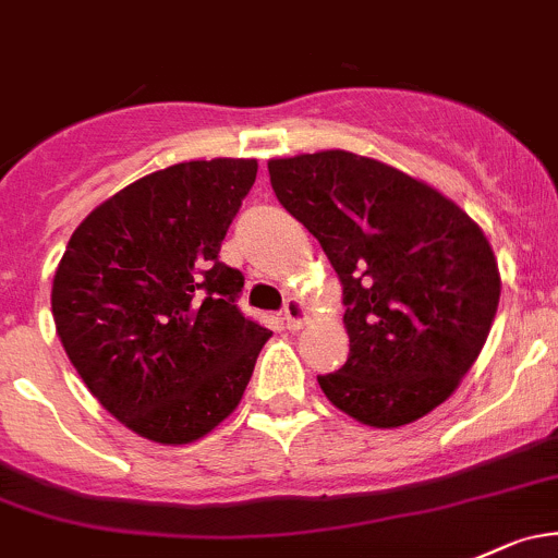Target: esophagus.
<instances>
[{
    "label": "esophagus",
    "instance_id": "obj_1",
    "mask_svg": "<svg viewBox=\"0 0 558 558\" xmlns=\"http://www.w3.org/2000/svg\"><path fill=\"white\" fill-rule=\"evenodd\" d=\"M283 320H286V324H289V328H299V326L304 324V320H307V307H304L302 299H296V296L286 299Z\"/></svg>",
    "mask_w": 558,
    "mask_h": 558
}]
</instances>
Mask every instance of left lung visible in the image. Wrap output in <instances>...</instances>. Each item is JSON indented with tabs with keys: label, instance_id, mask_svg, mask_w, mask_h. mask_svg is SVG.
<instances>
[{
	"label": "left lung",
	"instance_id": "left-lung-1",
	"mask_svg": "<svg viewBox=\"0 0 558 558\" xmlns=\"http://www.w3.org/2000/svg\"><path fill=\"white\" fill-rule=\"evenodd\" d=\"M280 205L342 283L350 355L318 385L344 414L398 427L444 403L486 342L500 272L476 221L441 192L353 151L269 160Z\"/></svg>",
	"mask_w": 558,
	"mask_h": 558
}]
</instances>
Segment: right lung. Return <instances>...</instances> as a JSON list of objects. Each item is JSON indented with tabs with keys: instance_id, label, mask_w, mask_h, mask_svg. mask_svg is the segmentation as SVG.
<instances>
[{
	"instance_id": "add662e5",
	"label": "right lung",
	"mask_w": 558,
	"mask_h": 558,
	"mask_svg": "<svg viewBox=\"0 0 558 558\" xmlns=\"http://www.w3.org/2000/svg\"><path fill=\"white\" fill-rule=\"evenodd\" d=\"M256 160H192L133 181L74 230L52 278L69 361L109 414L157 444L230 417L269 328L238 307L221 240Z\"/></svg>"
}]
</instances>
